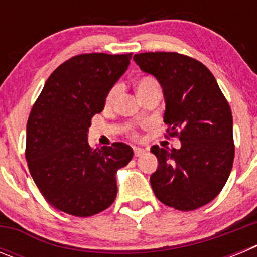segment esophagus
I'll return each mask as SVG.
<instances>
[{"label":"esophagus","mask_w":257,"mask_h":257,"mask_svg":"<svg viewBox=\"0 0 257 257\" xmlns=\"http://www.w3.org/2000/svg\"><path fill=\"white\" fill-rule=\"evenodd\" d=\"M145 153V151L143 148H134V156L135 157H139V156H142V154H144Z\"/></svg>","instance_id":"34e87169"}]
</instances>
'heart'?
<instances>
[{
    "instance_id": "b5f03b06",
    "label": "heart",
    "mask_w": 257,
    "mask_h": 257,
    "mask_svg": "<svg viewBox=\"0 0 257 257\" xmlns=\"http://www.w3.org/2000/svg\"><path fill=\"white\" fill-rule=\"evenodd\" d=\"M135 88L136 92H138V96L142 99V97L147 96L149 94H153V92H161V86L160 82L154 78L153 76H142L135 81ZM121 91V86L114 85L113 87H110L108 92H106L105 96V105H112L114 103V100L117 99L118 94ZM131 136L136 138V133L134 130H131Z\"/></svg>"
}]
</instances>
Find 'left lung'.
Returning a JSON list of instances; mask_svg holds the SVG:
<instances>
[{
    "instance_id": "left-lung-1",
    "label": "left lung",
    "mask_w": 257,
    "mask_h": 257,
    "mask_svg": "<svg viewBox=\"0 0 257 257\" xmlns=\"http://www.w3.org/2000/svg\"><path fill=\"white\" fill-rule=\"evenodd\" d=\"M140 69L158 79L166 100L167 138L180 149L153 145L158 169L151 176L154 194L175 210L193 211L221 192L234 161L233 117L216 79L201 61L179 52H143Z\"/></svg>"
}]
</instances>
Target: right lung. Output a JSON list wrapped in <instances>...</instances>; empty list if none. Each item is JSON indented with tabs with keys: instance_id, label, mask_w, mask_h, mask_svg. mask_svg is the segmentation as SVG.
Listing matches in <instances>:
<instances>
[{
	"instance_id": "right-lung-1",
	"label": "right lung",
	"mask_w": 257,
	"mask_h": 257,
	"mask_svg": "<svg viewBox=\"0 0 257 257\" xmlns=\"http://www.w3.org/2000/svg\"><path fill=\"white\" fill-rule=\"evenodd\" d=\"M131 56L92 52L68 59L47 78L32 106L26 160L38 190L56 210L88 217L114 202L115 174L134 152L124 143L92 148L87 130Z\"/></svg>"
}]
</instances>
